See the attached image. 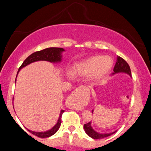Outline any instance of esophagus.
<instances>
[{
	"label": "esophagus",
	"mask_w": 151,
	"mask_h": 151,
	"mask_svg": "<svg viewBox=\"0 0 151 151\" xmlns=\"http://www.w3.org/2000/svg\"><path fill=\"white\" fill-rule=\"evenodd\" d=\"M84 86H82V87L77 88V89H76L75 90H74L73 92L72 93V94H71L70 96V97L68 98L69 101H70V100H72V99H74L75 97H77L78 99L80 97V91L81 89H83V88H84ZM77 104L76 103L75 104L76 106H77Z\"/></svg>",
	"instance_id": "esophagus-1"
}]
</instances>
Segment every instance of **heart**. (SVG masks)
<instances>
[{"instance_id": "heart-1", "label": "heart", "mask_w": 151, "mask_h": 151, "mask_svg": "<svg viewBox=\"0 0 151 151\" xmlns=\"http://www.w3.org/2000/svg\"><path fill=\"white\" fill-rule=\"evenodd\" d=\"M113 61L109 57L94 56L79 62L73 68L74 74L81 76H92L93 79H98L104 76L110 70Z\"/></svg>"}]
</instances>
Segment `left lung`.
I'll list each match as a JSON object with an SVG mask.
<instances>
[{
  "instance_id": "1",
  "label": "left lung",
  "mask_w": 151,
  "mask_h": 151,
  "mask_svg": "<svg viewBox=\"0 0 151 151\" xmlns=\"http://www.w3.org/2000/svg\"><path fill=\"white\" fill-rule=\"evenodd\" d=\"M119 72H124V73L128 74L129 76L131 77V69H130L129 64H128L124 59L121 58V57H118L117 58V62H116V65L114 66V72L112 73V75L116 73H119ZM84 129L86 134H87L89 137H91V138H93V139H101V138H106V137L111 136V135H112L113 133L116 132V131H114V132L111 133H100L96 132V131H95L94 130L92 129V127H91V121H89L87 124H84Z\"/></svg>"
}]
</instances>
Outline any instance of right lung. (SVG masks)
<instances>
[{"mask_svg":"<svg viewBox=\"0 0 151 151\" xmlns=\"http://www.w3.org/2000/svg\"><path fill=\"white\" fill-rule=\"evenodd\" d=\"M63 51H65V50H64L63 48L49 47L31 54L30 56H28L25 59V61L23 62V63H22V65L20 67V68H19L18 70V74L20 69H22V67H25V66H27V65H29V64L34 62L40 61V60H42V61H48L50 62H60L62 58L61 54ZM18 74H17V75H18ZM15 81H16V79H15ZM64 112H65V111L61 110L58 123L55 124L53 128H52V129L49 130V131H45V132H35V131H30V130H28V131H30L31 133L35 135V136L40 137V138H47V137L52 136V135L55 134V133L58 131V129H60L62 122V115Z\"/></svg>","mask_w":151,"mask_h":151,"instance_id":"1","label":"right lung"}]
</instances>
